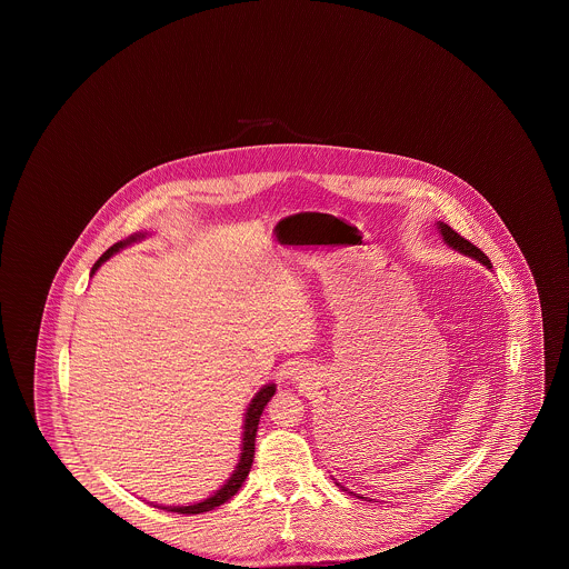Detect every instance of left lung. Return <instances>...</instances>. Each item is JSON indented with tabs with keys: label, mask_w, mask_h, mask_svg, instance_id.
I'll return each instance as SVG.
<instances>
[{
	"label": "left lung",
	"mask_w": 569,
	"mask_h": 569,
	"mask_svg": "<svg viewBox=\"0 0 569 569\" xmlns=\"http://www.w3.org/2000/svg\"><path fill=\"white\" fill-rule=\"evenodd\" d=\"M437 230H439V234L443 237V241L446 244H450L452 249H457L460 253H465V256H469V258H473V260H478V262H482L485 267L490 269V260H488L487 253L485 251H480L476 244L471 243V241H467V239H462L459 232H455L448 223H443V221H437ZM360 499H365V497H360Z\"/></svg>",
	"instance_id": "8db88e82"
}]
</instances>
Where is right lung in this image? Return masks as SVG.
<instances>
[{"mask_svg": "<svg viewBox=\"0 0 569 569\" xmlns=\"http://www.w3.org/2000/svg\"><path fill=\"white\" fill-rule=\"evenodd\" d=\"M144 234H147V232H136V234H132L130 239L119 241V243H114L112 247H109V249L100 256V260L93 264L91 274L98 271V269L109 260L112 253H117L119 249H123V247H128V244L136 243V241H142V239H144ZM274 388H277L274 383H267V386H262V388H260V392L251 399V403L247 407V411H244L243 448H241V459L237 462V467H234L232 476L226 480V485L219 488L217 492H213L211 497H207L204 501H198V503H193V506H158V508H162L166 512H179V515H202V512L216 510L217 506L226 503L228 499H232V497L239 492V488L243 487L244 478H247V473H249V469H251V462H253V452H256V433H258L260 416H262V411H264L267 403L271 401V397L274 395Z\"/></svg>", "mask_w": 569, "mask_h": 569, "instance_id": "1", "label": "right lung"}]
</instances>
